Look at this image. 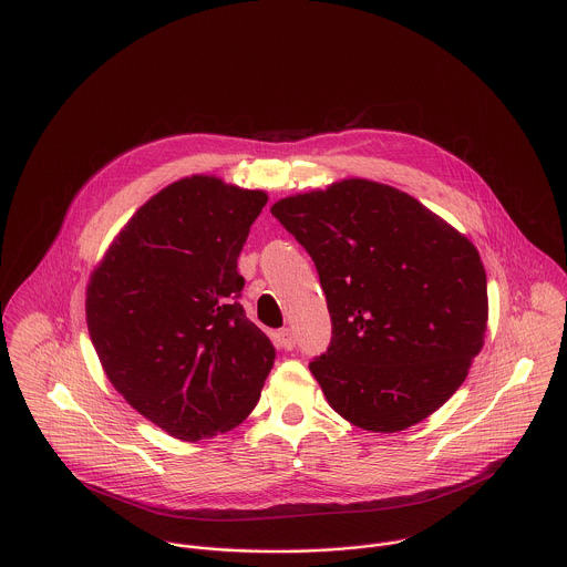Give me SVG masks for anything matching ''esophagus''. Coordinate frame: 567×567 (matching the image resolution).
Instances as JSON below:
<instances>
[{"mask_svg":"<svg viewBox=\"0 0 567 567\" xmlns=\"http://www.w3.org/2000/svg\"><path fill=\"white\" fill-rule=\"evenodd\" d=\"M272 341H275V346H277V348H281V350H292V348H295V343H297L295 332H292L290 328H281V330H277V332L272 334Z\"/></svg>","mask_w":567,"mask_h":567,"instance_id":"obj_1","label":"esophagus"}]
</instances>
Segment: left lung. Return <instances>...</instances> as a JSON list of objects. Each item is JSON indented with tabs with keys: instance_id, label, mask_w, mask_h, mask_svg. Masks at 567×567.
I'll list each match as a JSON object with an SVG mask.
<instances>
[{
	"instance_id": "obj_1",
	"label": "left lung",
	"mask_w": 567,
	"mask_h": 567,
	"mask_svg": "<svg viewBox=\"0 0 567 567\" xmlns=\"http://www.w3.org/2000/svg\"><path fill=\"white\" fill-rule=\"evenodd\" d=\"M270 213L312 257L332 339L310 361L330 408L370 432L439 410L483 348L487 284L472 241L414 197L343 179Z\"/></svg>"
}]
</instances>
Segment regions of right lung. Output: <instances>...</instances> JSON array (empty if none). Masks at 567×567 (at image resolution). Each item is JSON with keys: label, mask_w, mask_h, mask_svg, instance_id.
<instances>
[{"label": "right lung", "mask_w": 567, "mask_h": 567, "mask_svg": "<svg viewBox=\"0 0 567 567\" xmlns=\"http://www.w3.org/2000/svg\"><path fill=\"white\" fill-rule=\"evenodd\" d=\"M264 190L193 175L148 199L86 290V321L115 390L182 441L239 425L257 405L275 346L239 303L237 257Z\"/></svg>", "instance_id": "add662e5"}]
</instances>
